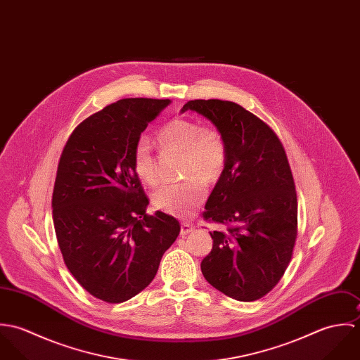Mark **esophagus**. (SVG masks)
Segmentation results:
<instances>
[{"instance_id": "esophagus-1", "label": "esophagus", "mask_w": 360, "mask_h": 360, "mask_svg": "<svg viewBox=\"0 0 360 360\" xmlns=\"http://www.w3.org/2000/svg\"><path fill=\"white\" fill-rule=\"evenodd\" d=\"M191 231H194V226L190 223H181V229H180V234L181 236H187Z\"/></svg>"}]
</instances>
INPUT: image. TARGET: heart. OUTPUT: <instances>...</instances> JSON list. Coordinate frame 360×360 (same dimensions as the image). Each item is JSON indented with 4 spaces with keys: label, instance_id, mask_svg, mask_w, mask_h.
<instances>
[{
    "label": "heart",
    "instance_id": "obj_1",
    "mask_svg": "<svg viewBox=\"0 0 360 360\" xmlns=\"http://www.w3.org/2000/svg\"><path fill=\"white\" fill-rule=\"evenodd\" d=\"M156 139L165 148L181 154L183 176L193 177L176 184L159 186L153 193V204L167 214L187 217L205 198V184L200 177L212 183L221 176L227 162L226 143L217 130L205 129L195 120L180 117L166 123L158 131ZM133 167L144 183L154 184L156 181L154 155L147 137H140L134 146Z\"/></svg>",
    "mask_w": 360,
    "mask_h": 360
}]
</instances>
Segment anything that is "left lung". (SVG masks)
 I'll return each mask as SVG.
<instances>
[{
  "label": "left lung",
  "mask_w": 360,
  "mask_h": 360,
  "mask_svg": "<svg viewBox=\"0 0 360 360\" xmlns=\"http://www.w3.org/2000/svg\"><path fill=\"white\" fill-rule=\"evenodd\" d=\"M186 110L210 120L227 148L204 217L229 229L210 233L202 274L233 300L257 301L283 277L297 240L298 202L287 155L273 130L238 103L194 100Z\"/></svg>",
  "instance_id": "obj_1"
}]
</instances>
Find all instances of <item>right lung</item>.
<instances>
[{
	"label": "right lung",
	"instance_id": "obj_1",
	"mask_svg": "<svg viewBox=\"0 0 360 360\" xmlns=\"http://www.w3.org/2000/svg\"><path fill=\"white\" fill-rule=\"evenodd\" d=\"M170 100L124 98L89 116L70 134L58 165L52 220L66 267L93 297L124 302L154 280L180 233L148 198L133 150Z\"/></svg>",
	"mask_w": 360,
	"mask_h": 360
}]
</instances>
